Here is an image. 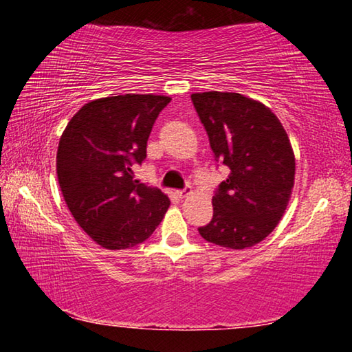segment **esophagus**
Segmentation results:
<instances>
[{"label": "esophagus", "instance_id": "34e87169", "mask_svg": "<svg viewBox=\"0 0 352 352\" xmlns=\"http://www.w3.org/2000/svg\"><path fill=\"white\" fill-rule=\"evenodd\" d=\"M190 194V186H186V188H183V189H178L177 190V195L180 199H184V197H188V195Z\"/></svg>", "mask_w": 352, "mask_h": 352}]
</instances>
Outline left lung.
Segmentation results:
<instances>
[{
	"label": "left lung",
	"mask_w": 352,
	"mask_h": 352,
	"mask_svg": "<svg viewBox=\"0 0 352 352\" xmlns=\"http://www.w3.org/2000/svg\"><path fill=\"white\" fill-rule=\"evenodd\" d=\"M192 104L214 158L230 168L212 197L205 241L242 250L269 236L287 208L295 157L283 124L269 107L239 93H194Z\"/></svg>",
	"instance_id": "obj_1"
}]
</instances>
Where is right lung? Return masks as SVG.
<instances>
[{
  "mask_svg": "<svg viewBox=\"0 0 352 352\" xmlns=\"http://www.w3.org/2000/svg\"><path fill=\"white\" fill-rule=\"evenodd\" d=\"M170 102L158 94H119L91 100L71 118L57 151V178L80 228L107 250L148 239L170 200L135 180L148 135Z\"/></svg>",
  "mask_w": 352,
  "mask_h": 352,
  "instance_id": "right-lung-1",
  "label": "right lung"
}]
</instances>
